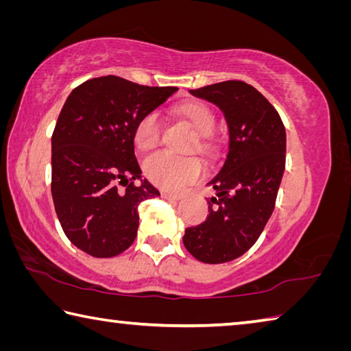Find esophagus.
I'll list each match as a JSON object with an SVG mask.
<instances>
[{
	"label": "esophagus",
	"instance_id": "1",
	"mask_svg": "<svg viewBox=\"0 0 351 351\" xmlns=\"http://www.w3.org/2000/svg\"><path fill=\"white\" fill-rule=\"evenodd\" d=\"M161 196L164 197V199H169V201L181 199V193H175V192H162Z\"/></svg>",
	"mask_w": 351,
	"mask_h": 351
}]
</instances>
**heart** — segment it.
Segmentation results:
<instances>
[{
  "label": "heart",
  "instance_id": "heart-1",
  "mask_svg": "<svg viewBox=\"0 0 351 351\" xmlns=\"http://www.w3.org/2000/svg\"><path fill=\"white\" fill-rule=\"evenodd\" d=\"M178 113L184 119L192 124L193 129L199 133L201 138L197 141V147L204 154H212V144L208 141V135L215 129V114L206 104L187 103L178 109ZM161 136V123L156 112L145 113L138 121L133 130V141L138 150L149 152L154 150L159 144ZM145 176L155 186L167 190H178L189 182H193L202 173V164L199 159L193 156H176L165 154H155L144 161Z\"/></svg>",
  "mask_w": 351,
  "mask_h": 351
}]
</instances>
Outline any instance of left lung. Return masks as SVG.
<instances>
[{"instance_id": "obj_1", "label": "left lung", "mask_w": 351, "mask_h": 351, "mask_svg": "<svg viewBox=\"0 0 351 351\" xmlns=\"http://www.w3.org/2000/svg\"><path fill=\"white\" fill-rule=\"evenodd\" d=\"M219 107L228 127V150L213 187L207 219L186 228L182 242L206 264L242 256L263 233L275 208L285 169V129L281 117L253 86L224 81L190 90Z\"/></svg>"}]
</instances>
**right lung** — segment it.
Listing matches in <instances>:
<instances>
[{"label":"right lung","instance_id":"add662e5","mask_svg":"<svg viewBox=\"0 0 351 351\" xmlns=\"http://www.w3.org/2000/svg\"><path fill=\"white\" fill-rule=\"evenodd\" d=\"M176 90L107 75L73 88L62 106L52 135V197L66 237L90 256L127 250L136 238L138 206L159 196L141 178L133 130ZM118 182H126L125 193Z\"/></svg>","mask_w":351,"mask_h":351}]
</instances>
